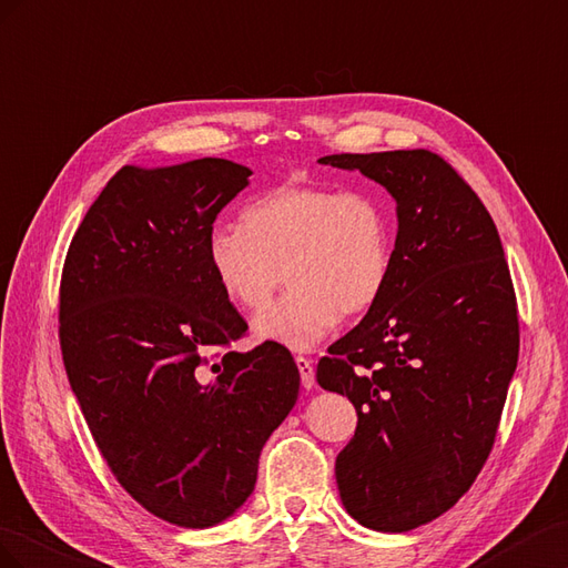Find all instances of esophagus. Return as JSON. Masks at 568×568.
<instances>
[{
	"label": "esophagus",
	"mask_w": 568,
	"mask_h": 568,
	"mask_svg": "<svg viewBox=\"0 0 568 568\" xmlns=\"http://www.w3.org/2000/svg\"><path fill=\"white\" fill-rule=\"evenodd\" d=\"M295 364L300 368V378H302V385L304 387H314L316 383V376H314V362L310 359V356H295Z\"/></svg>",
	"instance_id": "obj_1"
}]
</instances>
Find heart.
I'll return each instance as SVG.
<instances>
[{"mask_svg":"<svg viewBox=\"0 0 568 568\" xmlns=\"http://www.w3.org/2000/svg\"><path fill=\"white\" fill-rule=\"evenodd\" d=\"M206 266L221 295L245 314L264 312L285 281L287 295L254 331L287 349H312L339 318L368 314L395 262V225L374 192L275 185L240 212V229L206 235Z\"/></svg>","mask_w":568,"mask_h":568,"instance_id":"obj_1","label":"heart"}]
</instances>
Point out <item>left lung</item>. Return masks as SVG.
I'll use <instances>...</instances> for the list:
<instances>
[{"mask_svg":"<svg viewBox=\"0 0 568 568\" xmlns=\"http://www.w3.org/2000/svg\"><path fill=\"white\" fill-rule=\"evenodd\" d=\"M397 202L393 275L316 381L347 395L356 430L335 459L345 509L404 532L445 514L488 462L518 362L516 293L478 194L428 150L331 154Z\"/></svg>","mask_w":568,"mask_h":568,"instance_id":"8db88e82","label":"left lung"}]
</instances>
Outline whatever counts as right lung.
Returning a JSON list of instances; mask_svg holds the SVG:
<instances>
[{
  "instance_id": "1",
  "label": "right lung",
  "mask_w": 568,
  "mask_h": 568,
  "mask_svg": "<svg viewBox=\"0 0 568 568\" xmlns=\"http://www.w3.org/2000/svg\"><path fill=\"white\" fill-rule=\"evenodd\" d=\"M252 171L229 159L123 166L88 209L59 285V345L106 466L183 528L229 518L295 407L287 347L235 352L247 323L206 266V235Z\"/></svg>"
}]
</instances>
